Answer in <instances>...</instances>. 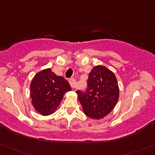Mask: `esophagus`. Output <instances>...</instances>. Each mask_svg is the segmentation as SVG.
Returning <instances> with one entry per match:
<instances>
[{"instance_id": "obj_1", "label": "esophagus", "mask_w": 155, "mask_h": 155, "mask_svg": "<svg viewBox=\"0 0 155 155\" xmlns=\"http://www.w3.org/2000/svg\"><path fill=\"white\" fill-rule=\"evenodd\" d=\"M69 84H70V86H72V88L75 89V88H76V79H75L74 78H71V79H69Z\"/></svg>"}]
</instances>
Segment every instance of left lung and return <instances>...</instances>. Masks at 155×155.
<instances>
[{
    "label": "left lung",
    "mask_w": 155,
    "mask_h": 155,
    "mask_svg": "<svg viewBox=\"0 0 155 155\" xmlns=\"http://www.w3.org/2000/svg\"><path fill=\"white\" fill-rule=\"evenodd\" d=\"M87 82L86 92L76 91L78 99L88 117L100 119L110 113L118 102L117 79L112 71L99 65L92 68Z\"/></svg>",
    "instance_id": "obj_1"
}]
</instances>
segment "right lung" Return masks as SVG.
<instances>
[{"label": "right lung", "mask_w": 155, "mask_h": 155, "mask_svg": "<svg viewBox=\"0 0 155 155\" xmlns=\"http://www.w3.org/2000/svg\"><path fill=\"white\" fill-rule=\"evenodd\" d=\"M71 90L67 80L56 76L51 69L40 71L34 76L30 83L32 105L42 115H49L56 110L63 95Z\"/></svg>", "instance_id": "add662e5"}]
</instances>
